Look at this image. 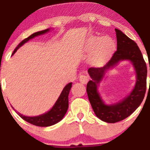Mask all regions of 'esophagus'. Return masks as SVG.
Returning <instances> with one entry per match:
<instances>
[{"label":"esophagus","mask_w":150,"mask_h":150,"mask_svg":"<svg viewBox=\"0 0 150 150\" xmlns=\"http://www.w3.org/2000/svg\"><path fill=\"white\" fill-rule=\"evenodd\" d=\"M79 80H80L81 83L86 84L87 82H88L89 77L87 75H85V74H82V75H80V76H79Z\"/></svg>","instance_id":"1"}]
</instances>
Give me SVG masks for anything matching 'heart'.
<instances>
[{
    "label": "heart",
    "instance_id": "obj_1",
    "mask_svg": "<svg viewBox=\"0 0 150 150\" xmlns=\"http://www.w3.org/2000/svg\"><path fill=\"white\" fill-rule=\"evenodd\" d=\"M115 42L108 37L92 36L89 38L86 49L88 51H94L92 60L94 62L104 61L110 56L115 49Z\"/></svg>",
    "mask_w": 150,
    "mask_h": 150
}]
</instances>
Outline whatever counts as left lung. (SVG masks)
<instances>
[{"label":"left lung","instance_id":"left-lung-1","mask_svg":"<svg viewBox=\"0 0 150 150\" xmlns=\"http://www.w3.org/2000/svg\"><path fill=\"white\" fill-rule=\"evenodd\" d=\"M116 32L117 51L110 61L101 68H89L88 73L92 80L87 85V92L94 112L99 119L106 123H114L131 115L141 104L147 89V65L137 44L121 31ZM128 59L133 63L136 71L137 80L134 89L127 98L120 103L107 105L103 101L97 87L105 73L120 60ZM150 70V69H149Z\"/></svg>","mask_w":150,"mask_h":150}]
</instances>
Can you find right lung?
<instances>
[{
    "label": "right lung",
    "instance_id": "1",
    "mask_svg": "<svg viewBox=\"0 0 150 150\" xmlns=\"http://www.w3.org/2000/svg\"><path fill=\"white\" fill-rule=\"evenodd\" d=\"M49 31V29H46L45 30L39 31V32H35V33L32 34V35H30V37L26 38V39L22 40L20 44H18V46H17L16 49L13 51V56L14 53L16 52L17 50H18L20 46L23 45L25 43L28 42L30 39H33L34 37H37V36L42 35L48 32ZM72 87V82H70L65 87L63 88V91H62L61 95L58 97V100L56 101V102L55 103L54 106H53L50 111H48L44 114L39 115L37 116H25L22 115L21 113H18V114L20 116L23 120H25V121L28 122V123H31V124L37 125V126L39 127H48L53 125L56 123H58L60 120L63 119V118L64 117L65 114L67 112V110L68 108V94L70 93V90L71 89ZM14 109V108H13ZM15 110V109H14Z\"/></svg>",
    "mask_w": 150,
    "mask_h": 150
}]
</instances>
